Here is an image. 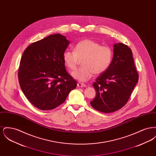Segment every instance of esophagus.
<instances>
[{"label":"esophagus","instance_id":"34e87169","mask_svg":"<svg viewBox=\"0 0 156 156\" xmlns=\"http://www.w3.org/2000/svg\"><path fill=\"white\" fill-rule=\"evenodd\" d=\"M77 86H78V87H79V88L86 87V85H85L84 83H81V82H78V83H77Z\"/></svg>","mask_w":156,"mask_h":156}]
</instances>
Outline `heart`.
Here are the masks:
<instances>
[{"instance_id":"b5f03b06","label":"heart","mask_w":156,"mask_h":156,"mask_svg":"<svg viewBox=\"0 0 156 156\" xmlns=\"http://www.w3.org/2000/svg\"><path fill=\"white\" fill-rule=\"evenodd\" d=\"M113 51L108 45H102L95 40L86 38L78 42L74 51L67 50L63 54V60L68 68L74 70L82 60L83 67L72 73L75 80L85 82L94 74H102L110 66Z\"/></svg>"}]
</instances>
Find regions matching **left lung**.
Listing matches in <instances>:
<instances>
[{
	"instance_id": "8db88e82",
	"label": "left lung",
	"mask_w": 156,
	"mask_h": 156,
	"mask_svg": "<svg viewBox=\"0 0 156 156\" xmlns=\"http://www.w3.org/2000/svg\"><path fill=\"white\" fill-rule=\"evenodd\" d=\"M113 47L111 64L94 82L97 94L90 102L93 108L104 113L116 111L124 106L139 80L131 49L123 43Z\"/></svg>"
}]
</instances>
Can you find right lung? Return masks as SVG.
<instances>
[{
  "mask_svg": "<svg viewBox=\"0 0 156 156\" xmlns=\"http://www.w3.org/2000/svg\"><path fill=\"white\" fill-rule=\"evenodd\" d=\"M69 43L65 36L51 34L33 43L23 54L18 71L19 84L24 95L38 109L58 107L76 87L63 60Z\"/></svg>",
  "mask_w": 156,
  "mask_h": 156,
  "instance_id": "right-lung-1",
  "label": "right lung"
}]
</instances>
